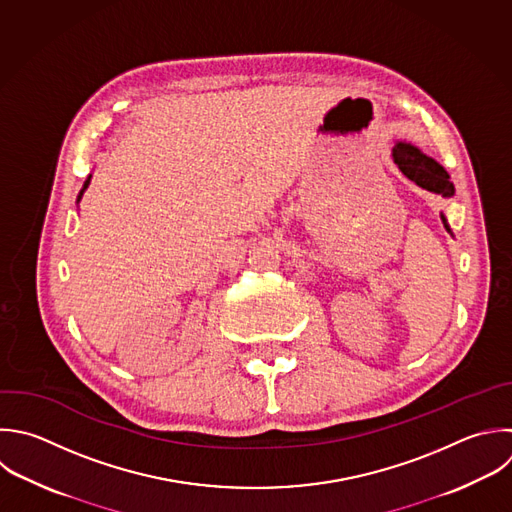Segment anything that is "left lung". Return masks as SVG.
<instances>
[{
	"label": "left lung",
	"mask_w": 512,
	"mask_h": 512,
	"mask_svg": "<svg viewBox=\"0 0 512 512\" xmlns=\"http://www.w3.org/2000/svg\"><path fill=\"white\" fill-rule=\"evenodd\" d=\"M392 158L398 170L412 182H416L420 188H426L430 192L442 194V196H452L454 186L450 182V176L446 170L434 162L432 158L424 156L418 148L398 142L392 148ZM448 228V226H446Z\"/></svg>",
	"instance_id": "obj_1"
}]
</instances>
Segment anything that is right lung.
I'll return each instance as SVG.
<instances>
[{
    "mask_svg": "<svg viewBox=\"0 0 512 512\" xmlns=\"http://www.w3.org/2000/svg\"><path fill=\"white\" fill-rule=\"evenodd\" d=\"M88 184H90V178L84 182V188H82V192H80V196H78V200H82V196H84V190L88 188Z\"/></svg>",
    "mask_w": 512,
    "mask_h": 512,
    "instance_id": "obj_1",
    "label": "right lung"
}]
</instances>
